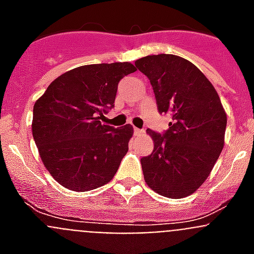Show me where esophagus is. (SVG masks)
Returning a JSON list of instances; mask_svg holds the SVG:
<instances>
[{"mask_svg":"<svg viewBox=\"0 0 254 254\" xmlns=\"http://www.w3.org/2000/svg\"><path fill=\"white\" fill-rule=\"evenodd\" d=\"M133 132H134V134H142V133H143V129H141V128H136V127H134V128H133Z\"/></svg>","mask_w":254,"mask_h":254,"instance_id":"obj_1","label":"esophagus"}]
</instances>
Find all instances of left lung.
I'll return each mask as SVG.
<instances>
[{
    "instance_id": "obj_1",
    "label": "left lung",
    "mask_w": 254,
    "mask_h": 254,
    "mask_svg": "<svg viewBox=\"0 0 254 254\" xmlns=\"http://www.w3.org/2000/svg\"><path fill=\"white\" fill-rule=\"evenodd\" d=\"M134 66L150 80L159 113L172 116L163 133L147 129L154 150L141 159L143 178L164 197L190 196L224 147L226 114L219 95L193 64L178 56H147Z\"/></svg>"
}]
</instances>
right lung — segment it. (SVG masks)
Returning <instances> with one entry per match:
<instances>
[{
    "label": "right lung",
    "instance_id": "1",
    "mask_svg": "<svg viewBox=\"0 0 254 254\" xmlns=\"http://www.w3.org/2000/svg\"><path fill=\"white\" fill-rule=\"evenodd\" d=\"M134 71L128 62L76 67L35 102L33 137L44 167L61 186L86 192L113 179L133 128H114L100 120L114 107L121 78Z\"/></svg>",
    "mask_w": 254,
    "mask_h": 254
}]
</instances>
